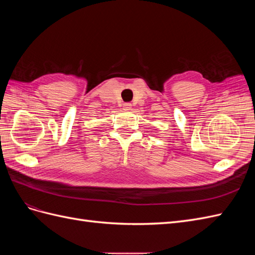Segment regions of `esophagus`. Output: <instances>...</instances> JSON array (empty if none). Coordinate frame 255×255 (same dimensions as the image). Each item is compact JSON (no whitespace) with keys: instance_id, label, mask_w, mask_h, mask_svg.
Returning <instances> with one entry per match:
<instances>
[{"instance_id":"obj_1","label":"esophagus","mask_w":255,"mask_h":255,"mask_svg":"<svg viewBox=\"0 0 255 255\" xmlns=\"http://www.w3.org/2000/svg\"><path fill=\"white\" fill-rule=\"evenodd\" d=\"M122 107H123V110H125V111H130V109H132V104H130V103H125Z\"/></svg>"}]
</instances>
